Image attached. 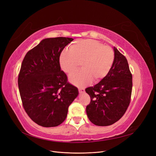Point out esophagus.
Wrapping results in <instances>:
<instances>
[{
  "mask_svg": "<svg viewBox=\"0 0 156 156\" xmlns=\"http://www.w3.org/2000/svg\"><path fill=\"white\" fill-rule=\"evenodd\" d=\"M79 93L82 94V93H84L85 90H84V88H79Z\"/></svg>",
  "mask_w": 156,
  "mask_h": 156,
  "instance_id": "esophagus-1",
  "label": "esophagus"
}]
</instances>
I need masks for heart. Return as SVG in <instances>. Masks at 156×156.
I'll use <instances>...</instances> for the list:
<instances>
[{"mask_svg": "<svg viewBox=\"0 0 156 156\" xmlns=\"http://www.w3.org/2000/svg\"><path fill=\"white\" fill-rule=\"evenodd\" d=\"M115 61V53L109 46L103 45L95 40H78L70 45L69 50H64L59 56L60 66L70 74L80 64L81 69L73 73L69 81L77 87L100 81L109 73Z\"/></svg>", "mask_w": 156, "mask_h": 156, "instance_id": "obj_1", "label": "heart"}]
</instances>
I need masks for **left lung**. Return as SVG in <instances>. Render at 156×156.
Here are the masks:
<instances>
[{
	"label": "left lung",
	"mask_w": 156,
	"mask_h": 156,
	"mask_svg": "<svg viewBox=\"0 0 156 156\" xmlns=\"http://www.w3.org/2000/svg\"><path fill=\"white\" fill-rule=\"evenodd\" d=\"M115 61L109 73L96 85L85 89L91 101L87 116L99 126L112 125L119 120L128 107L132 91V75L125 56L116 48Z\"/></svg>",
	"instance_id": "1"
}]
</instances>
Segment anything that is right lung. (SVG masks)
I'll use <instances>...</instances> for the list:
<instances>
[{
    "mask_svg": "<svg viewBox=\"0 0 156 156\" xmlns=\"http://www.w3.org/2000/svg\"><path fill=\"white\" fill-rule=\"evenodd\" d=\"M73 40L65 37L44 39L28 52L22 62L18 87L23 106L39 126L62 124L79 94L77 88L68 83L59 64L60 53Z\"/></svg>",
    "mask_w": 156,
    "mask_h": 156,
    "instance_id": "obj_1",
    "label": "right lung"
}]
</instances>
